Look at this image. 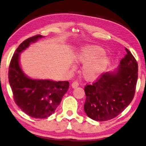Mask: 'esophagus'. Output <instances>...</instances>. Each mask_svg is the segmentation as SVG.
Listing matches in <instances>:
<instances>
[{"mask_svg": "<svg viewBox=\"0 0 146 146\" xmlns=\"http://www.w3.org/2000/svg\"><path fill=\"white\" fill-rule=\"evenodd\" d=\"M79 83H78V82L77 81H74V82H72V88H76V87H77L78 86H79Z\"/></svg>", "mask_w": 146, "mask_h": 146, "instance_id": "1", "label": "esophagus"}]
</instances>
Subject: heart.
<instances>
[{"mask_svg": "<svg viewBox=\"0 0 146 146\" xmlns=\"http://www.w3.org/2000/svg\"><path fill=\"white\" fill-rule=\"evenodd\" d=\"M105 50L98 46H85L76 53L77 63L84 64L82 75L87 80H94L100 76L110 64V59L105 54Z\"/></svg>", "mask_w": 146, "mask_h": 146, "instance_id": "heart-1", "label": "heart"}]
</instances>
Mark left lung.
<instances>
[{
  "instance_id": "obj_1",
  "label": "left lung",
  "mask_w": 146,
  "mask_h": 146,
  "mask_svg": "<svg viewBox=\"0 0 146 146\" xmlns=\"http://www.w3.org/2000/svg\"><path fill=\"white\" fill-rule=\"evenodd\" d=\"M120 61L115 72L102 74L84 91V111L91 119L104 121L115 118L132 102L138 77V66L131 52Z\"/></svg>"
}]
</instances>
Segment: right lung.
Wrapping results in <instances>:
<instances>
[{"label":"right lung","mask_w":146,"mask_h":146,"mask_svg":"<svg viewBox=\"0 0 146 146\" xmlns=\"http://www.w3.org/2000/svg\"><path fill=\"white\" fill-rule=\"evenodd\" d=\"M42 37L38 35L23 41L13 54L9 69V81L14 101L27 115L40 119L47 118L55 111L69 87L67 81L30 79L21 69L20 53Z\"/></svg>","instance_id":"add662e5"}]
</instances>
